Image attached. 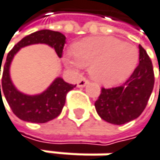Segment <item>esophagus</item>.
Returning a JSON list of instances; mask_svg holds the SVG:
<instances>
[{"mask_svg":"<svg viewBox=\"0 0 160 160\" xmlns=\"http://www.w3.org/2000/svg\"><path fill=\"white\" fill-rule=\"evenodd\" d=\"M88 83V81L87 78H81L79 81L78 82V88H84L85 85H87Z\"/></svg>","mask_w":160,"mask_h":160,"instance_id":"obj_1","label":"esophagus"}]
</instances>
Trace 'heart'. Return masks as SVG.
<instances>
[{"instance_id": "obj_1", "label": "heart", "mask_w": 160, "mask_h": 160, "mask_svg": "<svg viewBox=\"0 0 160 160\" xmlns=\"http://www.w3.org/2000/svg\"><path fill=\"white\" fill-rule=\"evenodd\" d=\"M64 61L70 68L89 66L91 78L103 85L121 83L132 75L139 62L137 46L111 37H88L75 43Z\"/></svg>"}]
</instances>
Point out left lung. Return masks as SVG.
Returning a JSON list of instances; mask_svg holds the SVG:
<instances>
[{"label": "left lung", "instance_id": "8db88e82", "mask_svg": "<svg viewBox=\"0 0 160 160\" xmlns=\"http://www.w3.org/2000/svg\"><path fill=\"white\" fill-rule=\"evenodd\" d=\"M140 63L132 76L121 87L104 88L94 106L101 119L114 125H122L137 119L145 110L154 84L152 61L139 45Z\"/></svg>", "mask_w": 160, "mask_h": 160}]
</instances>
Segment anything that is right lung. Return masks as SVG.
<instances>
[{
    "instance_id": "obj_1",
    "label": "right lung",
    "mask_w": 160,
    "mask_h": 160,
    "mask_svg": "<svg viewBox=\"0 0 160 160\" xmlns=\"http://www.w3.org/2000/svg\"><path fill=\"white\" fill-rule=\"evenodd\" d=\"M66 36L58 31L43 29L33 32L22 38L9 51L4 65L2 78V91L14 115L19 119L31 123H46L58 117L66 102L67 93L76 85L66 82L62 78H57L39 94L28 95L19 91L12 82L9 68L12 59L21 48L33 44H46L54 48L59 58L62 57ZM0 65V72H1ZM1 93V84H0ZM2 97V93H1Z\"/></svg>"
}]
</instances>
